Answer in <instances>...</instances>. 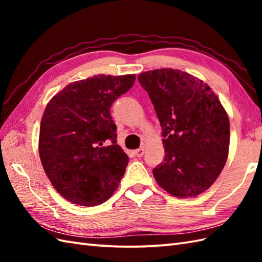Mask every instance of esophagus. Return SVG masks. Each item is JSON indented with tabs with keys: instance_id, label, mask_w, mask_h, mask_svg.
I'll use <instances>...</instances> for the list:
<instances>
[{
	"instance_id": "esophagus-1",
	"label": "esophagus",
	"mask_w": 262,
	"mask_h": 262,
	"mask_svg": "<svg viewBox=\"0 0 262 262\" xmlns=\"http://www.w3.org/2000/svg\"><path fill=\"white\" fill-rule=\"evenodd\" d=\"M144 151H145V149H144V147H140V148H137L134 153H135V155H136L137 158H142L143 155H144Z\"/></svg>"
}]
</instances>
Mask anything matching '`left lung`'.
Here are the masks:
<instances>
[{"label": "left lung", "mask_w": 262, "mask_h": 262, "mask_svg": "<svg viewBox=\"0 0 262 262\" xmlns=\"http://www.w3.org/2000/svg\"><path fill=\"white\" fill-rule=\"evenodd\" d=\"M162 127L164 161L153 176L176 197H194L223 170L230 121L223 105L202 80L179 70L161 69L138 76Z\"/></svg>", "instance_id": "1"}]
</instances>
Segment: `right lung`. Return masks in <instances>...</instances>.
Listing matches in <instances>:
<instances>
[{
	"label": "right lung",
	"mask_w": 262,
	"mask_h": 262,
	"mask_svg": "<svg viewBox=\"0 0 262 262\" xmlns=\"http://www.w3.org/2000/svg\"><path fill=\"white\" fill-rule=\"evenodd\" d=\"M135 75H98L71 83L45 109L39 155L54 188L81 206L105 202L118 188L128 157L117 144L110 107ZM108 142V147L104 143Z\"/></svg>",
	"instance_id": "1"
}]
</instances>
